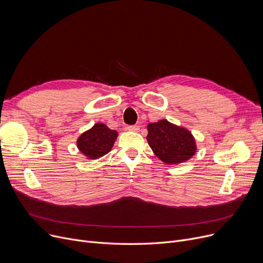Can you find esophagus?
Wrapping results in <instances>:
<instances>
[{"label": "esophagus", "instance_id": "esophagus-1", "mask_svg": "<svg viewBox=\"0 0 263 263\" xmlns=\"http://www.w3.org/2000/svg\"><path fill=\"white\" fill-rule=\"evenodd\" d=\"M127 129L129 131H131V132H139L140 131V127L139 126H129Z\"/></svg>", "mask_w": 263, "mask_h": 263}]
</instances>
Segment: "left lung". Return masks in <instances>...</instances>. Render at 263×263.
<instances>
[{
	"label": "left lung",
	"instance_id": "1",
	"mask_svg": "<svg viewBox=\"0 0 263 263\" xmlns=\"http://www.w3.org/2000/svg\"><path fill=\"white\" fill-rule=\"evenodd\" d=\"M147 130V142L150 148L165 164H180L196 154L195 137L186 128L161 119L148 123Z\"/></svg>",
	"mask_w": 263,
	"mask_h": 263
}]
</instances>
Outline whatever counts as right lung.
Segmentation results:
<instances>
[{
	"label": "right lung",
	"instance_id": "1",
	"mask_svg": "<svg viewBox=\"0 0 263 263\" xmlns=\"http://www.w3.org/2000/svg\"><path fill=\"white\" fill-rule=\"evenodd\" d=\"M117 136V131L110 130L105 123L97 122L78 137L77 147L83 156L89 160H96L112 150Z\"/></svg>",
	"mask_w": 263,
	"mask_h": 263
}]
</instances>
